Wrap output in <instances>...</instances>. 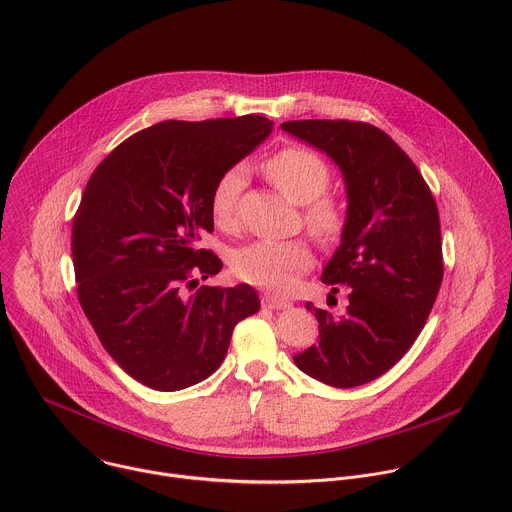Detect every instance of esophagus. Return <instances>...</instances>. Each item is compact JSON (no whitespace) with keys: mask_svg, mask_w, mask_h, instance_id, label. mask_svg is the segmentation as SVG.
Returning <instances> with one entry per match:
<instances>
[{"mask_svg":"<svg viewBox=\"0 0 512 512\" xmlns=\"http://www.w3.org/2000/svg\"><path fill=\"white\" fill-rule=\"evenodd\" d=\"M261 305H263L265 309H287L291 303L285 301V299H281V297H275V295H271V293H265L263 299H261Z\"/></svg>","mask_w":512,"mask_h":512,"instance_id":"esophagus-1","label":"esophagus"}]
</instances>
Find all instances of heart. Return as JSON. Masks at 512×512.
Segmentation results:
<instances>
[{
  "label": "heart",
  "mask_w": 512,
  "mask_h": 512,
  "mask_svg": "<svg viewBox=\"0 0 512 512\" xmlns=\"http://www.w3.org/2000/svg\"><path fill=\"white\" fill-rule=\"evenodd\" d=\"M263 171L269 181L297 205H307L305 221L319 239H335L343 227L341 207L321 197L329 185V165L315 151L305 147H285L273 153ZM245 183L241 167L225 171L211 193V215L219 227L235 223V207ZM313 261L311 247L303 239L253 241L233 255V271L243 281L267 291L287 293L295 289L303 271Z\"/></svg>",
  "instance_id": "b5f03b06"
}]
</instances>
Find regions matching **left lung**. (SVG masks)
<instances>
[{
    "instance_id": "obj_1",
    "label": "left lung",
    "mask_w": 512,
    "mask_h": 512,
    "mask_svg": "<svg viewBox=\"0 0 512 512\" xmlns=\"http://www.w3.org/2000/svg\"><path fill=\"white\" fill-rule=\"evenodd\" d=\"M281 129L325 153L347 195L341 243L321 273L323 283L349 287L347 309L333 315L307 303L319 343L293 361L325 385L359 387L403 359L435 305L443 281L437 203L407 153L369 123L307 119Z\"/></svg>"
}]
</instances>
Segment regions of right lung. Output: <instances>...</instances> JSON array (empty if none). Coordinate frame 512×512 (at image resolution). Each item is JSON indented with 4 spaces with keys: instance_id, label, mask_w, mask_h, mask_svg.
Instances as JSON below:
<instances>
[{
    "instance_id": "right-lung-1",
    "label": "right lung",
    "mask_w": 512,
    "mask_h": 512,
    "mask_svg": "<svg viewBox=\"0 0 512 512\" xmlns=\"http://www.w3.org/2000/svg\"><path fill=\"white\" fill-rule=\"evenodd\" d=\"M273 131L261 115L161 121L93 171L71 227L77 297L111 359L155 391H181L223 363L257 291L199 285L221 259L199 249L213 231L217 179Z\"/></svg>"
}]
</instances>
